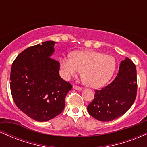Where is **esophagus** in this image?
Instances as JSON below:
<instances>
[{
    "label": "esophagus",
    "instance_id": "1",
    "mask_svg": "<svg viewBox=\"0 0 147 147\" xmlns=\"http://www.w3.org/2000/svg\"><path fill=\"white\" fill-rule=\"evenodd\" d=\"M73 88L75 89V90H81L82 89V88L79 86H77V85H74L73 86Z\"/></svg>",
    "mask_w": 147,
    "mask_h": 147
}]
</instances>
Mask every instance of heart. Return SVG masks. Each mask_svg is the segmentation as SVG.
Masks as SVG:
<instances>
[{
  "mask_svg": "<svg viewBox=\"0 0 147 147\" xmlns=\"http://www.w3.org/2000/svg\"><path fill=\"white\" fill-rule=\"evenodd\" d=\"M63 77L69 79L83 71L82 78L88 86L102 87L113 75L116 61L113 57L101 52L85 50L72 52L60 59Z\"/></svg>",
  "mask_w": 147,
  "mask_h": 147,
  "instance_id": "heart-1",
  "label": "heart"
}]
</instances>
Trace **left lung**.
Instances as JSON below:
<instances>
[{
  "mask_svg": "<svg viewBox=\"0 0 147 147\" xmlns=\"http://www.w3.org/2000/svg\"><path fill=\"white\" fill-rule=\"evenodd\" d=\"M137 71L135 63L126 58L122 61L117 76L101 90H95V97L88 106V112L102 122L118 118L127 111L137 95Z\"/></svg>",
  "mask_w": 147,
  "mask_h": 147,
  "instance_id": "left-lung-1",
  "label": "left lung"
}]
</instances>
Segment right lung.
I'll list each match as a JSON object with an SVG mask.
<instances>
[{"label": "right lung", "instance_id": "1", "mask_svg": "<svg viewBox=\"0 0 147 147\" xmlns=\"http://www.w3.org/2000/svg\"><path fill=\"white\" fill-rule=\"evenodd\" d=\"M55 42L48 41L21 52L12 63L10 89L16 106L38 122L59 115L71 84L59 76V62L50 57Z\"/></svg>", "mask_w": 147, "mask_h": 147}]
</instances>
